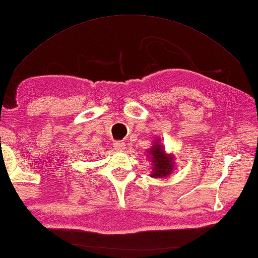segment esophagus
I'll use <instances>...</instances> for the list:
<instances>
[{
  "mask_svg": "<svg viewBox=\"0 0 258 258\" xmlns=\"http://www.w3.org/2000/svg\"><path fill=\"white\" fill-rule=\"evenodd\" d=\"M113 148L116 151H124L126 148V144H125V142H120V141H117V142H114Z\"/></svg>",
  "mask_w": 258,
  "mask_h": 258,
  "instance_id": "esophagus-1",
  "label": "esophagus"
}]
</instances>
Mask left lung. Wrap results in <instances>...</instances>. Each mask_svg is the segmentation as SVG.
<instances>
[{"label":"left lung","mask_w":258,"mask_h":258,"mask_svg":"<svg viewBox=\"0 0 258 258\" xmlns=\"http://www.w3.org/2000/svg\"><path fill=\"white\" fill-rule=\"evenodd\" d=\"M160 138H156L153 145L148 150V155L152 165V172L150 176L162 179L172 173L175 162L173 154L166 153L162 144H160Z\"/></svg>","instance_id":"obj_1"}]
</instances>
